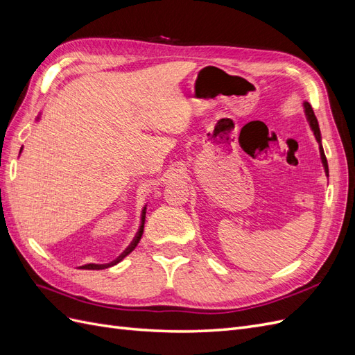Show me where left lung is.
Segmentation results:
<instances>
[{
	"label": "left lung",
	"instance_id": "1",
	"mask_svg": "<svg viewBox=\"0 0 355 355\" xmlns=\"http://www.w3.org/2000/svg\"><path fill=\"white\" fill-rule=\"evenodd\" d=\"M304 112H305L306 121H308V124H309V127H311V130H313V133H314L315 141L318 142L321 164H323V167H324V173H326V176L329 178V166H327V159H326V155H324L323 145H321V132H320V127H318V121H317V118H315V115H314L313 108H311V105H309L308 102H304Z\"/></svg>",
	"mask_w": 355,
	"mask_h": 355
}]
</instances>
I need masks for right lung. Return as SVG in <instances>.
<instances>
[{
	"label": "right lung",
	"instance_id": "1",
	"mask_svg": "<svg viewBox=\"0 0 355 355\" xmlns=\"http://www.w3.org/2000/svg\"><path fill=\"white\" fill-rule=\"evenodd\" d=\"M40 120H41V112H40V115L37 116L35 121H40ZM22 149H24V146L20 148V153H22ZM145 218H146V206L142 209V214H141V227H139V231H137V234H136V237L133 239L132 244L128 245L127 249H125L120 256H118L115 261H111V262H108V263H87V265H83V266H80V268H83V270H105V268H110V266L116 265L118 262H121L127 254H130V253L136 249V245L139 244V241H141L142 234H144V228H145Z\"/></svg>",
	"mask_w": 355,
	"mask_h": 355
}]
</instances>
